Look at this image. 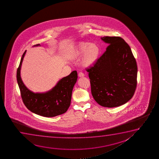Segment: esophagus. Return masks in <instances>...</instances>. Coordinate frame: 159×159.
Listing matches in <instances>:
<instances>
[{
    "label": "esophagus",
    "instance_id": "1",
    "mask_svg": "<svg viewBox=\"0 0 159 159\" xmlns=\"http://www.w3.org/2000/svg\"><path fill=\"white\" fill-rule=\"evenodd\" d=\"M78 76L81 78V77H84L85 76V75L83 73V72H80L79 73Z\"/></svg>",
    "mask_w": 159,
    "mask_h": 159
}]
</instances>
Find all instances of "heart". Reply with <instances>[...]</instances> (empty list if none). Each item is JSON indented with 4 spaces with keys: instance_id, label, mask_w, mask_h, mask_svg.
Wrapping results in <instances>:
<instances>
[{
    "instance_id": "obj_1",
    "label": "heart",
    "mask_w": 159,
    "mask_h": 159,
    "mask_svg": "<svg viewBox=\"0 0 159 159\" xmlns=\"http://www.w3.org/2000/svg\"><path fill=\"white\" fill-rule=\"evenodd\" d=\"M100 54L99 48L94 43L83 42L78 44L72 52L74 57H80L83 55L82 64L85 67H91L96 63Z\"/></svg>"
}]
</instances>
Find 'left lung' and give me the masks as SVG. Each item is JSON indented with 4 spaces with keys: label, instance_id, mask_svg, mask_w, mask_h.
<instances>
[{
    "label": "left lung",
    "instance_id": "8db88e82",
    "mask_svg": "<svg viewBox=\"0 0 159 159\" xmlns=\"http://www.w3.org/2000/svg\"><path fill=\"white\" fill-rule=\"evenodd\" d=\"M107 50L88 69L92 95L98 104L120 107L132 98L137 85V66L131 48L120 37L104 36Z\"/></svg>",
    "mask_w": 159,
    "mask_h": 159
}]
</instances>
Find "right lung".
<instances>
[{
  "mask_svg": "<svg viewBox=\"0 0 159 159\" xmlns=\"http://www.w3.org/2000/svg\"><path fill=\"white\" fill-rule=\"evenodd\" d=\"M36 44L35 46H39ZM26 50L24 52L17 70V80L22 100L27 109L33 113L46 117H52L65 113L70 107L72 91L78 79L76 70L58 81L45 93H34L27 88L20 77V68Z\"/></svg>",
  "mask_w": 159,
  "mask_h": 159,
  "instance_id": "add662e5",
  "label": "right lung"
}]
</instances>
